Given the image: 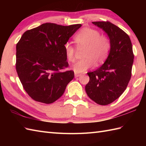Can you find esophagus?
Listing matches in <instances>:
<instances>
[{"instance_id":"esophagus-1","label":"esophagus","mask_w":146,"mask_h":146,"mask_svg":"<svg viewBox=\"0 0 146 146\" xmlns=\"http://www.w3.org/2000/svg\"><path fill=\"white\" fill-rule=\"evenodd\" d=\"M80 76H81V74L75 73V78H77V77H78Z\"/></svg>"}]
</instances>
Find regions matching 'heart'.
Instances as JSON below:
<instances>
[{
	"mask_svg": "<svg viewBox=\"0 0 146 146\" xmlns=\"http://www.w3.org/2000/svg\"><path fill=\"white\" fill-rule=\"evenodd\" d=\"M74 41L78 48H84L82 60L73 64L71 69L76 73H84L96 65L103 63L106 60L110 49V41L105 35H100L98 30L85 27L77 33ZM65 55L69 61L75 60V49L70 43L64 46Z\"/></svg>",
	"mask_w": 146,
	"mask_h": 146,
	"instance_id": "heart-1",
	"label": "heart"
}]
</instances>
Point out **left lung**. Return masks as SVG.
<instances>
[{
  "mask_svg": "<svg viewBox=\"0 0 146 146\" xmlns=\"http://www.w3.org/2000/svg\"><path fill=\"white\" fill-rule=\"evenodd\" d=\"M109 37L110 50L104 64L87 73L89 82L85 90L93 101L106 105L119 98L125 90L132 75L134 53L129 36L108 21L92 22Z\"/></svg>",
  "mask_w": 146,
  "mask_h": 146,
  "instance_id": "obj_1",
  "label": "left lung"
}]
</instances>
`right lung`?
Instances as JSON below:
<instances>
[{
  "instance_id": "right-lung-1",
  "label": "right lung",
  "mask_w": 146,
  "mask_h": 146,
  "mask_svg": "<svg viewBox=\"0 0 146 146\" xmlns=\"http://www.w3.org/2000/svg\"><path fill=\"white\" fill-rule=\"evenodd\" d=\"M82 24L68 26L44 23L27 30L16 44L15 68L24 89L36 102L52 104L74 78L64 46Z\"/></svg>"
}]
</instances>
